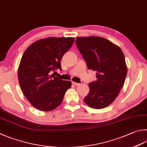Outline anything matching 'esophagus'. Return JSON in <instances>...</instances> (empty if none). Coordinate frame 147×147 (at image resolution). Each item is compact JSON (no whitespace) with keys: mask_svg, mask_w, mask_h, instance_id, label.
Instances as JSON below:
<instances>
[{"mask_svg":"<svg viewBox=\"0 0 147 147\" xmlns=\"http://www.w3.org/2000/svg\"><path fill=\"white\" fill-rule=\"evenodd\" d=\"M72 84H74V85H76V86H78V85H79V84H80L79 83H78V82H72Z\"/></svg>","mask_w":147,"mask_h":147,"instance_id":"esophagus-1","label":"esophagus"}]
</instances>
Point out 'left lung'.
Listing matches in <instances>:
<instances>
[{"label":"left lung","mask_w":147,"mask_h":147,"mask_svg":"<svg viewBox=\"0 0 147 147\" xmlns=\"http://www.w3.org/2000/svg\"><path fill=\"white\" fill-rule=\"evenodd\" d=\"M76 45L87 64L96 71V81L89 83L84 102L93 109L112 103L123 87L127 73L125 56L118 46L100 36L77 37Z\"/></svg>","instance_id":"1"}]
</instances>
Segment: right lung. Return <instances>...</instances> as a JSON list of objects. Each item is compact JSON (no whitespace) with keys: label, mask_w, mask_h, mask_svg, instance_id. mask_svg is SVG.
Here are the masks:
<instances>
[{"label":"right lung","mask_w":147,"mask_h":147,"mask_svg":"<svg viewBox=\"0 0 147 147\" xmlns=\"http://www.w3.org/2000/svg\"><path fill=\"white\" fill-rule=\"evenodd\" d=\"M75 38L50 37L32 43L22 57L18 69L20 88L36 109L50 111L61 102L71 82L51 75L59 68L61 59L71 48Z\"/></svg>","instance_id":"right-lung-1"}]
</instances>
